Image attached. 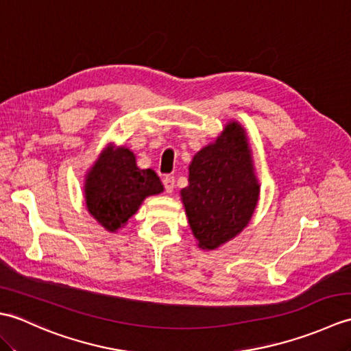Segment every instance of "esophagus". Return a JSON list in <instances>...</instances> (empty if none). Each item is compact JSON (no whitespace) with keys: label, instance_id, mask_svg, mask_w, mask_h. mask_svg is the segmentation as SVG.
<instances>
[{"label":"esophagus","instance_id":"esophagus-1","mask_svg":"<svg viewBox=\"0 0 351 351\" xmlns=\"http://www.w3.org/2000/svg\"><path fill=\"white\" fill-rule=\"evenodd\" d=\"M162 185H164V189H166L167 193H171L175 189V178L173 176H166L162 180Z\"/></svg>","mask_w":351,"mask_h":351}]
</instances>
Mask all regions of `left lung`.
I'll use <instances>...</instances> for the list:
<instances>
[{
    "mask_svg": "<svg viewBox=\"0 0 351 351\" xmlns=\"http://www.w3.org/2000/svg\"><path fill=\"white\" fill-rule=\"evenodd\" d=\"M181 196L199 247L217 249L247 226L259 185L241 125L230 122L215 143L195 155Z\"/></svg>",
    "mask_w": 351,
    "mask_h": 351,
    "instance_id": "left-lung-1",
    "label": "left lung"
}]
</instances>
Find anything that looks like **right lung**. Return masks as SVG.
<instances>
[{"mask_svg": "<svg viewBox=\"0 0 351 351\" xmlns=\"http://www.w3.org/2000/svg\"><path fill=\"white\" fill-rule=\"evenodd\" d=\"M84 191L88 213L114 232L136 214L145 197L162 191V184L154 170L137 167L130 149L108 147L88 171Z\"/></svg>", "mask_w": 351, "mask_h": 351, "instance_id": "1", "label": "right lung"}]
</instances>
